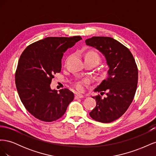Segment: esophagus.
<instances>
[{
  "label": "esophagus",
  "mask_w": 156,
  "mask_h": 156,
  "mask_svg": "<svg viewBox=\"0 0 156 156\" xmlns=\"http://www.w3.org/2000/svg\"><path fill=\"white\" fill-rule=\"evenodd\" d=\"M84 96L82 95V94H75V99L83 98H84Z\"/></svg>",
  "instance_id": "1"
}]
</instances>
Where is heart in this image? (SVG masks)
<instances>
[{"instance_id":"heart-1","label":"heart","mask_w":156,"mask_h":156,"mask_svg":"<svg viewBox=\"0 0 156 156\" xmlns=\"http://www.w3.org/2000/svg\"><path fill=\"white\" fill-rule=\"evenodd\" d=\"M84 60H92L94 61V62H95L97 64L99 63L100 60V56L99 55L96 53V52L90 51H88L87 53V54L85 55V57H84ZM89 83V80L86 79L84 80L83 81H80L77 84V88L79 90H83V84L85 83Z\"/></svg>"}]
</instances>
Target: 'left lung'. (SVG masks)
Wrapping results in <instances>:
<instances>
[{
	"label": "left lung",
	"mask_w": 156,
	"mask_h": 156,
	"mask_svg": "<svg viewBox=\"0 0 156 156\" xmlns=\"http://www.w3.org/2000/svg\"><path fill=\"white\" fill-rule=\"evenodd\" d=\"M104 55L108 66L107 77L94 92L105 94L93 96L96 106L89 113L92 119L109 123L123 115L133 100L138 83V69L130 51L110 37L94 36L85 40Z\"/></svg>",
	"instance_id": "1"
}]
</instances>
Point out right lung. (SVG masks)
Instances as JSON below:
<instances>
[{
    "label": "right lung",
    "mask_w": 156,
    "mask_h": 156,
    "mask_svg": "<svg viewBox=\"0 0 156 156\" xmlns=\"http://www.w3.org/2000/svg\"><path fill=\"white\" fill-rule=\"evenodd\" d=\"M81 36L48 37L34 42L23 52L16 72L15 81L20 100L36 119L53 122L62 117L74 94L67 88L52 90L50 84L62 68L64 53Z\"/></svg>",
    "instance_id": "obj_1"
}]
</instances>
